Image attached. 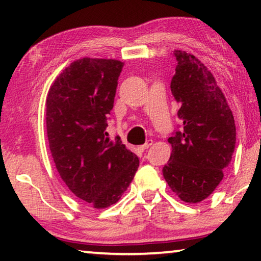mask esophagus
<instances>
[{"instance_id": "esophagus-1", "label": "esophagus", "mask_w": 261, "mask_h": 261, "mask_svg": "<svg viewBox=\"0 0 261 261\" xmlns=\"http://www.w3.org/2000/svg\"><path fill=\"white\" fill-rule=\"evenodd\" d=\"M152 144H153V140L152 139H148L144 145H141V146H139V148L141 149V151H145V149H147L149 146H152Z\"/></svg>"}]
</instances>
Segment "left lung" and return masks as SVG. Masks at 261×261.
Returning <instances> with one entry per match:
<instances>
[{
	"instance_id": "left-lung-1",
	"label": "left lung",
	"mask_w": 261,
	"mask_h": 261,
	"mask_svg": "<svg viewBox=\"0 0 261 261\" xmlns=\"http://www.w3.org/2000/svg\"><path fill=\"white\" fill-rule=\"evenodd\" d=\"M174 56L177 65L170 88L180 105L183 127L168 139L171 154L162 173L180 200L197 204L214 191L231 161L235 120L207 67L187 51L174 50Z\"/></svg>"
}]
</instances>
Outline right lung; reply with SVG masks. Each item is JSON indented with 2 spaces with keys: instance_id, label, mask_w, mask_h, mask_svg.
<instances>
[{
  "instance_id": "right-lung-1",
  "label": "right lung",
  "mask_w": 261,
  "mask_h": 261,
  "mask_svg": "<svg viewBox=\"0 0 261 261\" xmlns=\"http://www.w3.org/2000/svg\"><path fill=\"white\" fill-rule=\"evenodd\" d=\"M123 65L117 60L74 61L55 79L46 100L56 169L70 191L94 208L120 200L139 167L120 137L110 140L106 132Z\"/></svg>"
}]
</instances>
